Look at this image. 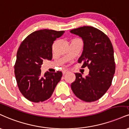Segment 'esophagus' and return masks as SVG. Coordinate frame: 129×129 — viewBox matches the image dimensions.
<instances>
[{"mask_svg":"<svg viewBox=\"0 0 129 129\" xmlns=\"http://www.w3.org/2000/svg\"><path fill=\"white\" fill-rule=\"evenodd\" d=\"M69 72L67 70H62V74H65L66 73H67Z\"/></svg>","mask_w":129,"mask_h":129,"instance_id":"esophagus-1","label":"esophagus"}]
</instances>
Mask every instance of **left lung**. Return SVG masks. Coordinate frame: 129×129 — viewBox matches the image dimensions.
Listing matches in <instances>:
<instances>
[{"mask_svg": "<svg viewBox=\"0 0 129 129\" xmlns=\"http://www.w3.org/2000/svg\"><path fill=\"white\" fill-rule=\"evenodd\" d=\"M81 37L83 50L78 59L82 68L88 67L85 77L75 73L76 80L71 85L75 95L86 102L100 99L112 84L115 71L114 53L111 40L105 33L92 26H83L70 30Z\"/></svg>", "mask_w": 129, "mask_h": 129, "instance_id": "obj_1", "label": "left lung"}]
</instances>
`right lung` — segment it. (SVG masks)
Returning <instances> with one entry per match:
<instances>
[{"label":"right lung","instance_id":"right-lung-1","mask_svg":"<svg viewBox=\"0 0 129 129\" xmlns=\"http://www.w3.org/2000/svg\"><path fill=\"white\" fill-rule=\"evenodd\" d=\"M64 31L43 29L32 32L22 41L17 53L14 73L18 89L30 102L49 99L60 80L62 73H45L40 69L44 59L52 58V45Z\"/></svg>","mask_w":129,"mask_h":129}]
</instances>
